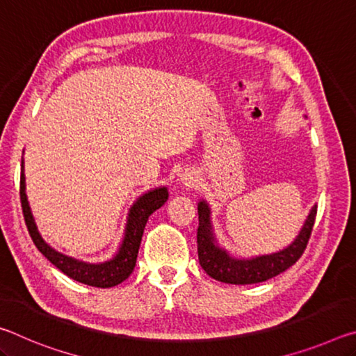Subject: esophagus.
<instances>
[{"label":"esophagus","instance_id":"obj_1","mask_svg":"<svg viewBox=\"0 0 356 356\" xmlns=\"http://www.w3.org/2000/svg\"><path fill=\"white\" fill-rule=\"evenodd\" d=\"M182 180H184V184H185L186 186L195 185V184H196V174H193V172H185V174H184V177H182Z\"/></svg>","mask_w":356,"mask_h":356}]
</instances>
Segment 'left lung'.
I'll use <instances>...</instances> for the list:
<instances>
[{"label": "left lung", "mask_w": 356, "mask_h": 356, "mask_svg": "<svg viewBox=\"0 0 356 356\" xmlns=\"http://www.w3.org/2000/svg\"><path fill=\"white\" fill-rule=\"evenodd\" d=\"M200 226H197V257L200 264L209 276L213 280L227 282V284H256L267 281L273 276L286 272L289 267L298 261L309 242L312 226H314L317 207L314 206L301 229L295 242L286 250L270 256H261L248 261H240L227 254L218 245H215V237L210 226V210L204 201L197 206Z\"/></svg>", "instance_id": "8db88e82"}]
</instances>
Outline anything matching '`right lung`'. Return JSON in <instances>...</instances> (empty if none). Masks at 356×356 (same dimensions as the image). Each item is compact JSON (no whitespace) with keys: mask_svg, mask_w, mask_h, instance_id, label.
<instances>
[{"mask_svg":"<svg viewBox=\"0 0 356 356\" xmlns=\"http://www.w3.org/2000/svg\"><path fill=\"white\" fill-rule=\"evenodd\" d=\"M168 200V190L166 188H156L146 193L138 200L134 207L130 209L127 227H125V237L124 242L120 245L118 254L113 259L102 264H88L76 261L74 257L64 256L56 250H53L50 245L44 242L40 234L35 227V222L33 218L31 210H29V204L26 200L25 193V174H23V163H22V174H20V201L23 209V216H25L26 227L29 231L34 245L38 250L44 254L48 261H50L56 268L61 270L64 275L69 278L75 280L83 284L92 286V287H113L118 286L120 282L125 281L134 272L136 265V256L138 250H140L141 238L144 227L149 216L152 215L156 209H160Z\"/></svg>","mask_w":356,"mask_h":356,"instance_id":"right-lung-1","label":"right lung"}]
</instances>
